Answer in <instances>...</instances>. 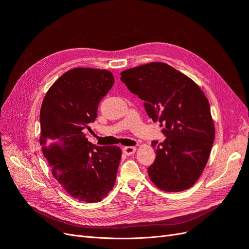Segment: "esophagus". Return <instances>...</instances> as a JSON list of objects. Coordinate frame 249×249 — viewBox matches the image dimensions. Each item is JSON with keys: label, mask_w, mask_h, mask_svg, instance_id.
I'll return each mask as SVG.
<instances>
[{"label": "esophagus", "mask_w": 249, "mask_h": 249, "mask_svg": "<svg viewBox=\"0 0 249 249\" xmlns=\"http://www.w3.org/2000/svg\"><path fill=\"white\" fill-rule=\"evenodd\" d=\"M123 150L126 156H131V155L135 154V152H136V147H135V146H125V147H124Z\"/></svg>", "instance_id": "34e87169"}]
</instances>
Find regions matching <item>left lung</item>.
I'll use <instances>...</instances> for the list:
<instances>
[{
  "instance_id": "8db88e82",
  "label": "left lung",
  "mask_w": 249,
  "mask_h": 249,
  "mask_svg": "<svg viewBox=\"0 0 249 249\" xmlns=\"http://www.w3.org/2000/svg\"><path fill=\"white\" fill-rule=\"evenodd\" d=\"M120 76L166 136L161 143L152 142L157 153L147 168L152 182L166 192L190 188L205 169L215 138L205 93L190 78L162 62L125 70Z\"/></svg>"
}]
</instances>
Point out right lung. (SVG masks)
<instances>
[{
    "mask_svg": "<svg viewBox=\"0 0 249 249\" xmlns=\"http://www.w3.org/2000/svg\"><path fill=\"white\" fill-rule=\"evenodd\" d=\"M113 84L109 71L77 67L51 86L41 105L43 156L58 183L80 201H101L116 179L122 149L93 145L84 133Z\"/></svg>",
    "mask_w": 249,
    "mask_h": 249,
    "instance_id": "right-lung-1",
    "label": "right lung"
}]
</instances>
